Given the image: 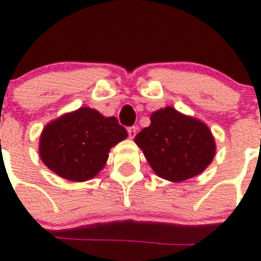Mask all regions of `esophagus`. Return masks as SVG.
<instances>
[{
    "instance_id": "34e87169",
    "label": "esophagus",
    "mask_w": 261,
    "mask_h": 261,
    "mask_svg": "<svg viewBox=\"0 0 261 261\" xmlns=\"http://www.w3.org/2000/svg\"><path fill=\"white\" fill-rule=\"evenodd\" d=\"M127 133H128V138H135L136 133H138V127H135V126H131V127L127 128Z\"/></svg>"
}]
</instances>
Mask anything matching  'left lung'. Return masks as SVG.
I'll return each instance as SVG.
<instances>
[{
  "mask_svg": "<svg viewBox=\"0 0 261 261\" xmlns=\"http://www.w3.org/2000/svg\"><path fill=\"white\" fill-rule=\"evenodd\" d=\"M159 177L180 182L200 174L215 157L211 130L203 122L166 107L151 116V125L135 136Z\"/></svg>",
  "mask_w": 261,
  "mask_h": 261,
  "instance_id": "obj_1",
  "label": "left lung"
}]
</instances>
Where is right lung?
I'll list each match as a JSON object with an SVG mask.
<instances>
[{
  "label": "right lung",
  "mask_w": 261,
  "mask_h": 261,
  "mask_svg": "<svg viewBox=\"0 0 261 261\" xmlns=\"http://www.w3.org/2000/svg\"><path fill=\"white\" fill-rule=\"evenodd\" d=\"M127 136L116 117L81 108L45 126L40 138V157L65 179L82 182L104 168L110 148Z\"/></svg>",
  "instance_id": "obj_1"
}]
</instances>
